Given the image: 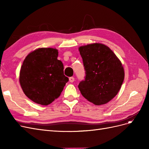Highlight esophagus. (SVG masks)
<instances>
[{
  "mask_svg": "<svg viewBox=\"0 0 149 149\" xmlns=\"http://www.w3.org/2000/svg\"><path fill=\"white\" fill-rule=\"evenodd\" d=\"M69 81H70V82H71V83L74 82V77H70L69 78Z\"/></svg>",
  "mask_w": 149,
  "mask_h": 149,
  "instance_id": "esophagus-1",
  "label": "esophagus"
}]
</instances>
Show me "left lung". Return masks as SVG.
Segmentation results:
<instances>
[{"label":"left lung","instance_id":"8db88e82","mask_svg":"<svg viewBox=\"0 0 149 149\" xmlns=\"http://www.w3.org/2000/svg\"><path fill=\"white\" fill-rule=\"evenodd\" d=\"M85 70V79L78 88L83 96L100 106L112 100L120 89L124 71L120 61L105 45L93 43L79 48Z\"/></svg>","mask_w":149,"mask_h":149}]
</instances>
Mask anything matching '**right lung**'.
<instances>
[{
    "mask_svg": "<svg viewBox=\"0 0 149 149\" xmlns=\"http://www.w3.org/2000/svg\"><path fill=\"white\" fill-rule=\"evenodd\" d=\"M58 49L38 48L26 56L21 66L19 81L30 100L47 106L58 98L68 81L63 64L57 59Z\"/></svg>",
    "mask_w": 149,
    "mask_h": 149,
    "instance_id": "1",
    "label": "right lung"
}]
</instances>
